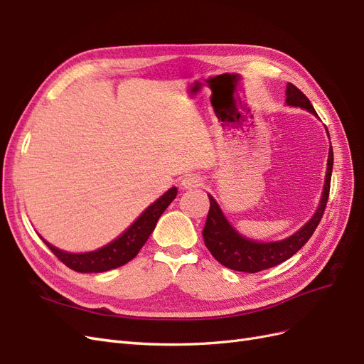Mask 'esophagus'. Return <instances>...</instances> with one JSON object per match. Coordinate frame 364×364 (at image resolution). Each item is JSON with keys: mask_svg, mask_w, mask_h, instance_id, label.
I'll return each instance as SVG.
<instances>
[{"mask_svg": "<svg viewBox=\"0 0 364 364\" xmlns=\"http://www.w3.org/2000/svg\"><path fill=\"white\" fill-rule=\"evenodd\" d=\"M200 186H202V179H200V176H197V174L185 176V178L181 181L182 190H196V188H200Z\"/></svg>", "mask_w": 364, "mask_h": 364, "instance_id": "obj_1", "label": "esophagus"}]
</instances>
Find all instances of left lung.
<instances>
[{
  "mask_svg": "<svg viewBox=\"0 0 364 364\" xmlns=\"http://www.w3.org/2000/svg\"><path fill=\"white\" fill-rule=\"evenodd\" d=\"M285 92H287V100H285L287 105L304 107L308 112L317 115L306 95L301 90H297L293 83L287 85V91ZM333 161L334 155L331 147L328 155V170L323 194L321 199V206L317 208V213L313 215L310 222H308L302 229L297 230L294 235L282 241H277V243H257V241L241 237L237 230L228 223V220L225 218L223 213L220 211V208L217 202L213 199V196L208 194L209 211L202 235L205 246L211 252V255L220 264H223L225 267L246 273H257L274 267L293 257L294 253L311 238L317 225L321 223V220L323 217L329 197V185H331Z\"/></svg>",
  "mask_w": 364,
  "mask_h": 364,
  "instance_id": "8db88e82",
  "label": "left lung"
}]
</instances>
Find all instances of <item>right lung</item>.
<instances>
[{"label": "right lung", "mask_w": 364, "mask_h": 364, "mask_svg": "<svg viewBox=\"0 0 364 364\" xmlns=\"http://www.w3.org/2000/svg\"><path fill=\"white\" fill-rule=\"evenodd\" d=\"M176 194H178V190L173 186V188H170L162 197H159L155 203H151L123 235L112 241L111 245H107L95 252L67 253L51 246L43 238L42 240L54 255H56L65 266L73 269L74 272L100 273L111 269H117L119 266H124L126 262L134 259L138 255V252L146 245V241L153 232V229H155L159 217L174 200Z\"/></svg>", "instance_id": "add662e5"}]
</instances>
